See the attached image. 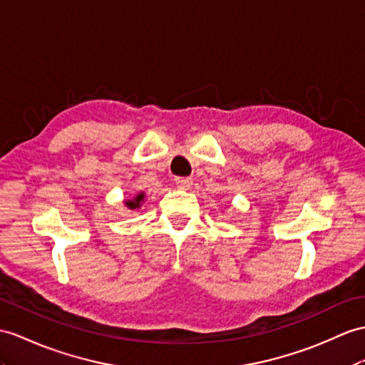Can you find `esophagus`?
Returning a JSON list of instances; mask_svg holds the SVG:
<instances>
[{
	"label": "esophagus",
	"mask_w": 365,
	"mask_h": 365,
	"mask_svg": "<svg viewBox=\"0 0 365 365\" xmlns=\"http://www.w3.org/2000/svg\"><path fill=\"white\" fill-rule=\"evenodd\" d=\"M192 182H193V180H192V178H189V176H176L175 178V184L180 189H189L190 185H192Z\"/></svg>",
	"instance_id": "34e87169"
}]
</instances>
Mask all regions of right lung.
Masks as SVG:
<instances>
[{
    "label": "right lung",
    "mask_w": 365,
    "mask_h": 365,
    "mask_svg": "<svg viewBox=\"0 0 365 365\" xmlns=\"http://www.w3.org/2000/svg\"><path fill=\"white\" fill-rule=\"evenodd\" d=\"M144 200V193H140V195H138V197L133 200V201H127V206L130 207V209H136V207H139V204H140V201Z\"/></svg>",
    "instance_id": "right-lung-1"
}]
</instances>
